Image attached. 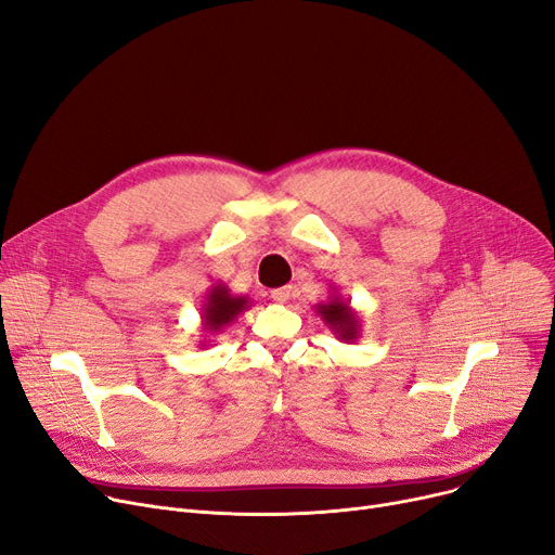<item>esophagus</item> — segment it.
<instances>
[{
	"label": "esophagus",
	"instance_id": "esophagus-1",
	"mask_svg": "<svg viewBox=\"0 0 555 555\" xmlns=\"http://www.w3.org/2000/svg\"><path fill=\"white\" fill-rule=\"evenodd\" d=\"M289 295H293V287L289 285H283V287H276V289H272V299L276 301V304H285L287 299H289Z\"/></svg>",
	"mask_w": 555,
	"mask_h": 555
}]
</instances>
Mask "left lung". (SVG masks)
<instances>
[{"label": "left lung", "mask_w": 555, "mask_h": 555, "mask_svg": "<svg viewBox=\"0 0 555 555\" xmlns=\"http://www.w3.org/2000/svg\"><path fill=\"white\" fill-rule=\"evenodd\" d=\"M317 314L322 317V322L333 331V335L339 341L353 344L360 339V331H362L360 317L351 308V301L341 299V295L333 293V297L326 304H317Z\"/></svg>", "instance_id": "obj_1"}]
</instances>
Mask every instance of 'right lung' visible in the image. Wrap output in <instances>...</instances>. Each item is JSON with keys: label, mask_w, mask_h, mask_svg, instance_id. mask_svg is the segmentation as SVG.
<instances>
[{"label": "right lung", "mask_w": 555, "mask_h": 555, "mask_svg": "<svg viewBox=\"0 0 555 555\" xmlns=\"http://www.w3.org/2000/svg\"><path fill=\"white\" fill-rule=\"evenodd\" d=\"M247 308H251L249 297L231 295V289L224 283L211 285V289L207 293V297H204L202 308H199L204 333H209V335L222 333V328L229 326L231 322H236V317L241 312H245ZM199 346H207V339H204Z\"/></svg>", "instance_id": "obj_1"}]
</instances>
